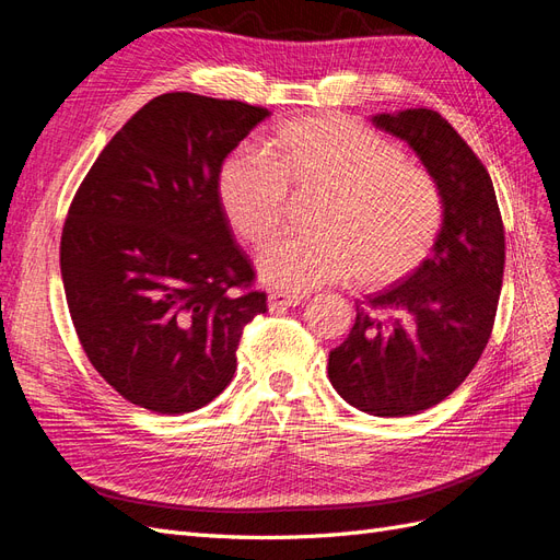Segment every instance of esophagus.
Segmentation results:
<instances>
[{"mask_svg": "<svg viewBox=\"0 0 560 560\" xmlns=\"http://www.w3.org/2000/svg\"><path fill=\"white\" fill-rule=\"evenodd\" d=\"M303 303L301 294H284V292H270L268 294V308L270 311H284V308H294Z\"/></svg>", "mask_w": 560, "mask_h": 560, "instance_id": "obj_1", "label": "esophagus"}]
</instances>
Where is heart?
<instances>
[{"mask_svg":"<svg viewBox=\"0 0 560 560\" xmlns=\"http://www.w3.org/2000/svg\"><path fill=\"white\" fill-rule=\"evenodd\" d=\"M287 189L317 194L308 219L315 233L282 241L259 261L261 278L287 292L352 276L364 287L393 284L430 257L444 226L436 179L348 116L292 118L270 135L266 156L238 151L219 173L229 222L257 249L287 224Z\"/></svg>","mask_w":560,"mask_h":560,"instance_id":"1","label":"heart"}]
</instances>
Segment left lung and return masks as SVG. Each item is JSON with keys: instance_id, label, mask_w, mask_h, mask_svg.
Here are the masks:
<instances>
[{"instance_id": "left-lung-1", "label": "left lung", "mask_w": 560, "mask_h": 560, "mask_svg": "<svg viewBox=\"0 0 560 560\" xmlns=\"http://www.w3.org/2000/svg\"><path fill=\"white\" fill-rule=\"evenodd\" d=\"M371 121L416 151L444 198L430 257L369 294L329 352L338 395L364 413L397 418L446 399L479 362L502 290L504 226L488 171L442 114L420 107Z\"/></svg>"}]
</instances>
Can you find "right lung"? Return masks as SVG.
<instances>
[{"instance_id": "right-lung-1", "label": "right lung", "mask_w": 560, "mask_h": 560, "mask_svg": "<svg viewBox=\"0 0 560 560\" xmlns=\"http://www.w3.org/2000/svg\"><path fill=\"white\" fill-rule=\"evenodd\" d=\"M268 114L159 95L109 140L67 212L60 273L81 348L142 409L189 413L222 395L245 325L266 313L219 173Z\"/></svg>"}]
</instances>
